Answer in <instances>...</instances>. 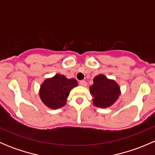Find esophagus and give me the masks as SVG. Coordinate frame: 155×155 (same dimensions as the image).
Here are the masks:
<instances>
[{
    "label": "esophagus",
    "instance_id": "34e87169",
    "mask_svg": "<svg viewBox=\"0 0 155 155\" xmlns=\"http://www.w3.org/2000/svg\"><path fill=\"white\" fill-rule=\"evenodd\" d=\"M79 85H80L81 86L85 87V86H86V85H87V82H85V80H82V81H80V82H79Z\"/></svg>",
    "mask_w": 155,
    "mask_h": 155
}]
</instances>
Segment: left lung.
I'll list each match as a JSON object with an SVG mask.
<instances>
[{"instance_id": "obj_1", "label": "left lung", "mask_w": 155, "mask_h": 155, "mask_svg": "<svg viewBox=\"0 0 155 155\" xmlns=\"http://www.w3.org/2000/svg\"><path fill=\"white\" fill-rule=\"evenodd\" d=\"M93 82L89 89L95 107L109 108L118 101L121 95V89L115 80L108 79L104 74H99L94 78Z\"/></svg>"}]
</instances>
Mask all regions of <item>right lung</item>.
I'll list each match as a JSON object with an SVG mask.
<instances>
[{"label":"right lung","mask_w":155,"mask_h":155,"mask_svg":"<svg viewBox=\"0 0 155 155\" xmlns=\"http://www.w3.org/2000/svg\"><path fill=\"white\" fill-rule=\"evenodd\" d=\"M78 86L75 79H68L62 74H55L45 79L41 84L39 95L42 102L48 108L58 109L67 104L70 91Z\"/></svg>","instance_id":"right-lung-1"}]
</instances>
